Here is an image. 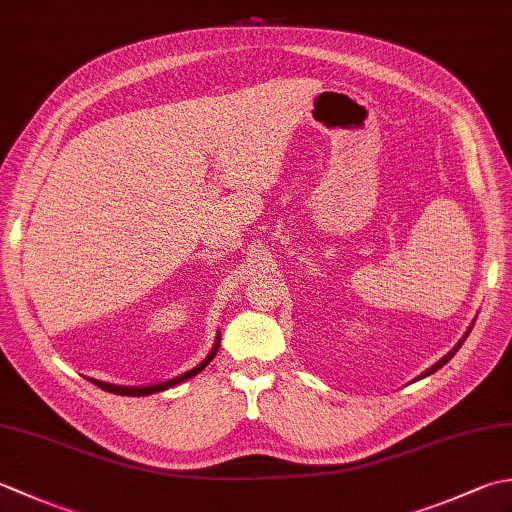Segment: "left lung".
Returning a JSON list of instances; mask_svg holds the SVG:
<instances>
[{"label":"left lung","instance_id":"left-lung-1","mask_svg":"<svg viewBox=\"0 0 512 512\" xmlns=\"http://www.w3.org/2000/svg\"><path fill=\"white\" fill-rule=\"evenodd\" d=\"M473 323H475V319H473ZM473 323L469 325V330H466V332H464V336H462V339H460L458 343H455V347H453V350H451L449 354H444V356L440 358V361H438V363H433V365H431L429 369H424V372H422L420 376H416V378H413V380H422V378H427V376H431L433 372H438V369H440L442 365H447V363L451 361V358L455 356V352H458V350H460V347H462V343L466 341V336H469V332L473 330Z\"/></svg>","mask_w":512,"mask_h":512}]
</instances>
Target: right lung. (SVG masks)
Segmentation results:
<instances>
[{"mask_svg": "<svg viewBox=\"0 0 512 512\" xmlns=\"http://www.w3.org/2000/svg\"><path fill=\"white\" fill-rule=\"evenodd\" d=\"M220 341H222V332H217L211 352L206 354L204 361H200L195 367L187 369V372H182V374L173 376L169 380H160V383H151V385H112V383H103V380H96V378H88V380H90V383H94L96 387H101L103 391H110V394H118V396H149V394H158V391H165L169 387H176V385L184 383V380L198 376L202 369L215 358L217 350H220Z\"/></svg>", "mask_w": 512, "mask_h": 512, "instance_id": "obj_1", "label": "right lung"}]
</instances>
